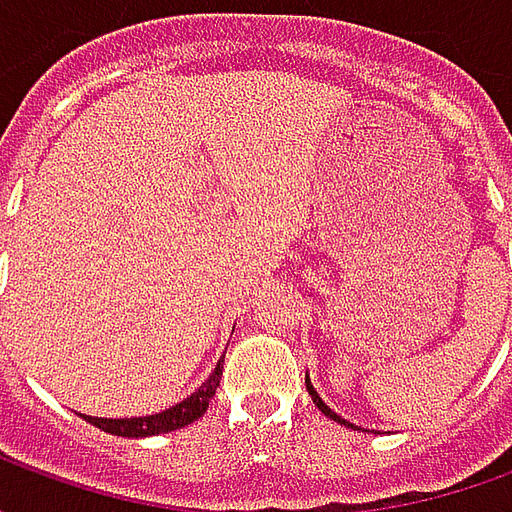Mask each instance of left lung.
Here are the masks:
<instances>
[{
  "mask_svg": "<svg viewBox=\"0 0 512 512\" xmlns=\"http://www.w3.org/2000/svg\"><path fill=\"white\" fill-rule=\"evenodd\" d=\"M304 384H307V392H310V395H312V403H315V406L321 408V411H323V414H326V417L334 419V422H340V425H345V428H356L354 422H348V419H343V417H340V414H337V411H334V408H329V406H326V403H323V397L318 395V392H315V386H312L310 376L304 378ZM356 430H359V428H356Z\"/></svg>",
  "mask_w": 512,
  "mask_h": 512,
  "instance_id": "obj_1",
  "label": "left lung"
}]
</instances>
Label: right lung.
I'll return each instance as SVG.
<instances>
[{
	"instance_id": "1",
	"label": "right lung",
	"mask_w": 512,
	"mask_h": 512,
	"mask_svg": "<svg viewBox=\"0 0 512 512\" xmlns=\"http://www.w3.org/2000/svg\"><path fill=\"white\" fill-rule=\"evenodd\" d=\"M222 362L219 359L208 381L189 395L186 400H180L175 406L164 408L158 414H147V417H131V419H101V417H87L82 414L90 425L106 430V433H115V436H128V439H145V436H158V433H169V430H178L191 425L194 419H200L205 414V408L211 403V397L216 395V386L222 378Z\"/></svg>"
}]
</instances>
